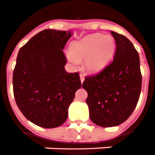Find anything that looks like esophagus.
<instances>
[{
  "label": "esophagus",
  "mask_w": 155,
  "mask_h": 155,
  "mask_svg": "<svg viewBox=\"0 0 155 155\" xmlns=\"http://www.w3.org/2000/svg\"><path fill=\"white\" fill-rule=\"evenodd\" d=\"M80 80H81V83H83V81H84V77H83V75L82 73L80 74Z\"/></svg>",
  "instance_id": "obj_1"
}]
</instances>
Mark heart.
I'll return each instance as SVG.
<instances>
[{
	"label": "heart",
	"mask_w": 155,
	"mask_h": 155,
	"mask_svg": "<svg viewBox=\"0 0 155 155\" xmlns=\"http://www.w3.org/2000/svg\"><path fill=\"white\" fill-rule=\"evenodd\" d=\"M114 40L109 36L93 34L72 44L69 60L77 63L78 59L85 58V67L90 72L100 71L113 57Z\"/></svg>",
	"instance_id": "heart-1"
}]
</instances>
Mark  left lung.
I'll return each mask as SVG.
<instances>
[{
	"mask_svg": "<svg viewBox=\"0 0 155 155\" xmlns=\"http://www.w3.org/2000/svg\"><path fill=\"white\" fill-rule=\"evenodd\" d=\"M116 43L113 61L103 70L87 76L83 87L90 119L101 127L121 124L132 114L139 101L142 75L139 56L124 35L111 31Z\"/></svg>",
	"mask_w": 155,
	"mask_h": 155,
	"instance_id": "8db88e82",
	"label": "left lung"
}]
</instances>
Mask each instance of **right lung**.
<instances>
[{"label": "right lung", "instance_id": "1", "mask_svg": "<svg viewBox=\"0 0 155 155\" xmlns=\"http://www.w3.org/2000/svg\"><path fill=\"white\" fill-rule=\"evenodd\" d=\"M71 31L46 29L20 48L13 71V93L21 112L37 126L62 125L82 83L78 72L65 70L63 48Z\"/></svg>", "mask_w": 155, "mask_h": 155}]
</instances>
